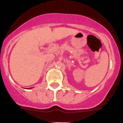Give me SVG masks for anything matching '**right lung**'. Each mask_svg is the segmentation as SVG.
<instances>
[{"label":"right lung","instance_id":"obj_1","mask_svg":"<svg viewBox=\"0 0 123 123\" xmlns=\"http://www.w3.org/2000/svg\"><path fill=\"white\" fill-rule=\"evenodd\" d=\"M31 88H32H32H29L28 89H31Z\"/></svg>","mask_w":123,"mask_h":123}]
</instances>
